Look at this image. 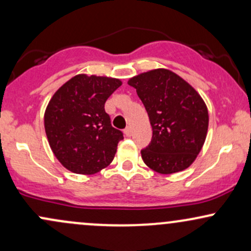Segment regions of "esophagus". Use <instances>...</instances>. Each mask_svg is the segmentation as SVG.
Wrapping results in <instances>:
<instances>
[{"instance_id": "1", "label": "esophagus", "mask_w": 251, "mask_h": 251, "mask_svg": "<svg viewBox=\"0 0 251 251\" xmlns=\"http://www.w3.org/2000/svg\"><path fill=\"white\" fill-rule=\"evenodd\" d=\"M124 133H125L126 137H131V135H132L131 127H126L125 129H124Z\"/></svg>"}]
</instances>
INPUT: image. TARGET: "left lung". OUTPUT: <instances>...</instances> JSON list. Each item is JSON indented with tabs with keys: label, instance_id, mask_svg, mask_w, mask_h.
<instances>
[{
	"label": "left lung",
	"instance_id": "obj_1",
	"mask_svg": "<svg viewBox=\"0 0 251 251\" xmlns=\"http://www.w3.org/2000/svg\"><path fill=\"white\" fill-rule=\"evenodd\" d=\"M152 126V139L142 150L144 163L170 175L188 169L205 142L209 114L205 102L185 80L169 70H153L133 76Z\"/></svg>",
	"mask_w": 251,
	"mask_h": 251
}]
</instances>
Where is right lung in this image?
Returning a JSON list of instances; mask_svg holds the SVG:
<instances>
[{
    "instance_id": "obj_1",
    "label": "right lung",
    "mask_w": 251,
    "mask_h": 251,
    "mask_svg": "<svg viewBox=\"0 0 251 251\" xmlns=\"http://www.w3.org/2000/svg\"><path fill=\"white\" fill-rule=\"evenodd\" d=\"M120 86L119 79L79 74L51 97L45 112L46 134L67 170L93 175L112 163L124 135L111 125L105 102Z\"/></svg>"
}]
</instances>
